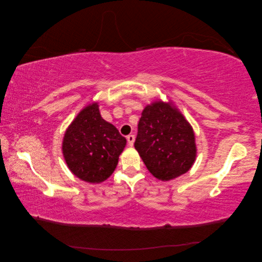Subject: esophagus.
Returning <instances> with one entry per match:
<instances>
[{
  "label": "esophagus",
  "instance_id": "1",
  "mask_svg": "<svg viewBox=\"0 0 262 262\" xmlns=\"http://www.w3.org/2000/svg\"><path fill=\"white\" fill-rule=\"evenodd\" d=\"M134 139H136V138H134L133 134H130V136L126 137V140H128V144H129V146H133Z\"/></svg>",
  "mask_w": 262,
  "mask_h": 262
}]
</instances>
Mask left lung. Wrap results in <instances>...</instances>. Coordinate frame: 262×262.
I'll use <instances>...</instances> for the list:
<instances>
[{"label":"left lung","instance_id":"obj_1","mask_svg":"<svg viewBox=\"0 0 262 262\" xmlns=\"http://www.w3.org/2000/svg\"><path fill=\"white\" fill-rule=\"evenodd\" d=\"M134 147L148 171L163 181L184 175L196 156L192 126L170 101L156 100L144 108Z\"/></svg>","mask_w":262,"mask_h":262}]
</instances>
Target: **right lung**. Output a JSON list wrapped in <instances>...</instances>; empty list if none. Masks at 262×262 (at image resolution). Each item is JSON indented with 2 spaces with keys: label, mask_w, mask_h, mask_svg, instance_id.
<instances>
[{
  "label": "right lung",
  "mask_w": 262,
  "mask_h": 262,
  "mask_svg": "<svg viewBox=\"0 0 262 262\" xmlns=\"http://www.w3.org/2000/svg\"><path fill=\"white\" fill-rule=\"evenodd\" d=\"M125 144V138L116 126L101 118L98 102H93L69 125L62 153L69 169L77 178L99 184L112 176Z\"/></svg>",
  "instance_id": "right-lung-1"
}]
</instances>
